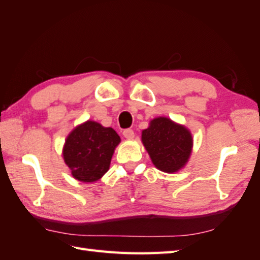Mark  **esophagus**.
<instances>
[{"label": "esophagus", "mask_w": 260, "mask_h": 260, "mask_svg": "<svg viewBox=\"0 0 260 260\" xmlns=\"http://www.w3.org/2000/svg\"><path fill=\"white\" fill-rule=\"evenodd\" d=\"M123 137L126 139H134L135 138V132L132 129H125L123 130Z\"/></svg>", "instance_id": "34e87169"}]
</instances>
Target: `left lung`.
Segmentation results:
<instances>
[{
    "label": "left lung",
    "instance_id": "obj_1",
    "mask_svg": "<svg viewBox=\"0 0 260 260\" xmlns=\"http://www.w3.org/2000/svg\"><path fill=\"white\" fill-rule=\"evenodd\" d=\"M141 140L155 168L168 174L179 171L188 162L193 141L186 126L166 117L151 120L142 131Z\"/></svg>",
    "mask_w": 260,
    "mask_h": 260
}]
</instances>
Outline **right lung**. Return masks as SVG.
Segmentation results:
<instances>
[{"label":"right lung","mask_w":260,"mask_h":260,"mask_svg":"<svg viewBox=\"0 0 260 260\" xmlns=\"http://www.w3.org/2000/svg\"><path fill=\"white\" fill-rule=\"evenodd\" d=\"M120 141L119 135L112 128L89 120L68 136L63 159L74 179L94 182L109 170L114 149Z\"/></svg>","instance_id":"right-lung-1"}]
</instances>
